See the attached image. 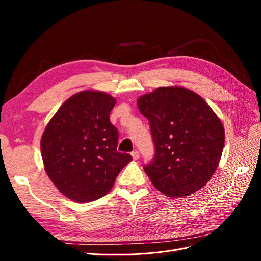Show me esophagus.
Returning <instances> with one entry per match:
<instances>
[{
	"instance_id": "1",
	"label": "esophagus",
	"mask_w": 261,
	"mask_h": 261,
	"mask_svg": "<svg viewBox=\"0 0 261 261\" xmlns=\"http://www.w3.org/2000/svg\"><path fill=\"white\" fill-rule=\"evenodd\" d=\"M132 156H133L134 160H137L138 159V158H139V152L137 151V150H135V151L132 152Z\"/></svg>"
}]
</instances>
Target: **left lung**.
I'll list each match as a JSON object with an SVG mask.
<instances>
[{"label": "left lung", "mask_w": 261, "mask_h": 261, "mask_svg": "<svg viewBox=\"0 0 261 261\" xmlns=\"http://www.w3.org/2000/svg\"><path fill=\"white\" fill-rule=\"evenodd\" d=\"M149 122L154 155L144 170L169 197H184L207 184L224 145V128L198 94L181 87H160L137 101Z\"/></svg>", "instance_id": "obj_1"}]
</instances>
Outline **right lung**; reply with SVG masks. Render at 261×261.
Listing matches in <instances>:
<instances>
[{"label": "right lung", "instance_id": "1", "mask_svg": "<svg viewBox=\"0 0 261 261\" xmlns=\"http://www.w3.org/2000/svg\"><path fill=\"white\" fill-rule=\"evenodd\" d=\"M115 99L83 91L66 100L41 138L45 172L69 199L88 202L103 197L118 173L133 160L117 151L118 130L110 122Z\"/></svg>", "mask_w": 261, "mask_h": 261}]
</instances>
